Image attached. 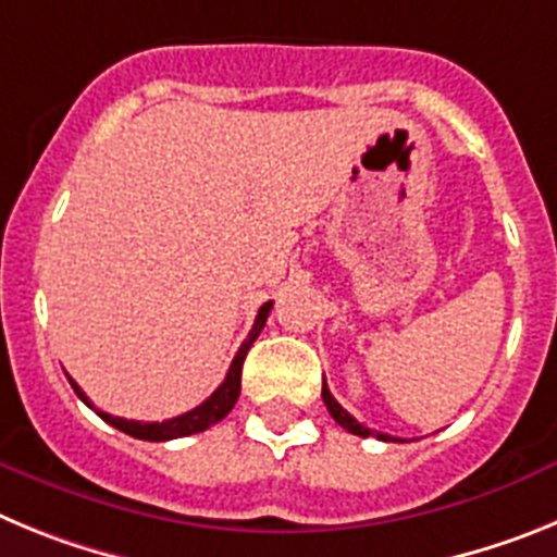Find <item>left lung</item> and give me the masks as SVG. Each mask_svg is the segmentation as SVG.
<instances>
[{
  "label": "left lung",
  "instance_id": "obj_1",
  "mask_svg": "<svg viewBox=\"0 0 557 557\" xmlns=\"http://www.w3.org/2000/svg\"><path fill=\"white\" fill-rule=\"evenodd\" d=\"M323 405L329 407V412H332V418L334 421H337L339 426H343V430H348L351 432V435H359V437H368V435H376L379 441H391V435H385V432H373V430H368V426H362L357 421V418L351 416V412H346L343 410V407L337 405V398L332 396V393H329V387H326V379H323Z\"/></svg>",
  "mask_w": 557,
  "mask_h": 557
}]
</instances>
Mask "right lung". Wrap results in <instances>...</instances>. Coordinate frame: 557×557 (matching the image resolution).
I'll list each match as a JSON object with an SVG mask.
<instances>
[{
  "label": "right lung",
  "mask_w": 557,
  "mask_h": 557,
  "mask_svg": "<svg viewBox=\"0 0 557 557\" xmlns=\"http://www.w3.org/2000/svg\"><path fill=\"white\" fill-rule=\"evenodd\" d=\"M270 307H273V301H268L259 307L253 329H250L248 337H245V343L239 346V351H236L234 362H231L228 373H225V379H223V385L211 393L203 405L195 407V410H189V412H184V416L166 418V421H161V424L159 421H152V424L127 421V418H116V416H108V412H102V410H95V405L88 401V396L81 391V385H77L75 379H69V385L75 387L77 396H81L83 401H86V405L102 418V421H108V424L116 426V430L125 432V435L139 437V441H172V437H186V435H195V432H203V430H209V426L218 424V421H223V418L231 412V407L236 405V398H239V387H243V362H245V357H248V348L253 346V339L259 337V332H262L264 323H268Z\"/></svg>",
  "instance_id": "obj_1"
}]
</instances>
